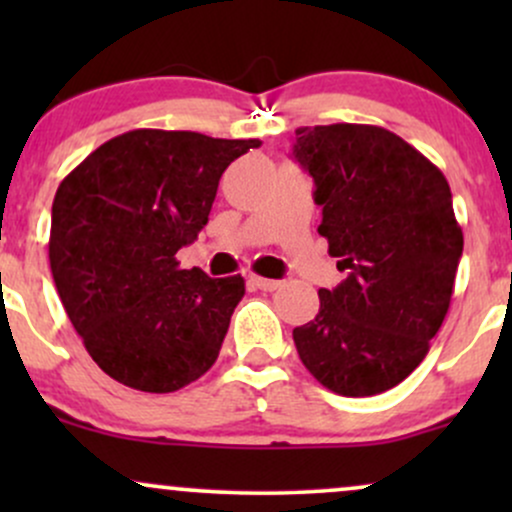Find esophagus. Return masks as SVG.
Listing matches in <instances>:
<instances>
[{
    "mask_svg": "<svg viewBox=\"0 0 512 512\" xmlns=\"http://www.w3.org/2000/svg\"><path fill=\"white\" fill-rule=\"evenodd\" d=\"M250 284L255 286V289H260V291H276L281 286V281H276V279H264V276H257V274H250Z\"/></svg>",
    "mask_w": 512,
    "mask_h": 512,
    "instance_id": "obj_1",
    "label": "esophagus"
}]
</instances>
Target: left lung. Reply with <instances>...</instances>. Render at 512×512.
<instances>
[{"label": "left lung", "mask_w": 512, "mask_h": 512, "mask_svg": "<svg viewBox=\"0 0 512 512\" xmlns=\"http://www.w3.org/2000/svg\"><path fill=\"white\" fill-rule=\"evenodd\" d=\"M293 156L315 180L317 233L349 272L293 330L298 356L337 395H380L424 361L448 315L464 245L450 185L375 125L298 127Z\"/></svg>", "instance_id": "left-lung-1"}]
</instances>
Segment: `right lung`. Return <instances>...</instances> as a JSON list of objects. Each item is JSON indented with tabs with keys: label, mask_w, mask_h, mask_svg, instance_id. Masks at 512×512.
I'll use <instances>...</instances> for the list:
<instances>
[{
	"label": "right lung",
	"mask_w": 512,
	"mask_h": 512,
	"mask_svg": "<svg viewBox=\"0 0 512 512\" xmlns=\"http://www.w3.org/2000/svg\"><path fill=\"white\" fill-rule=\"evenodd\" d=\"M260 144L132 129L57 187L52 279L86 351L117 383L163 395L219 358L243 276L211 279L175 255L207 226L223 170Z\"/></svg>",
	"instance_id": "right-lung-1"
}]
</instances>
